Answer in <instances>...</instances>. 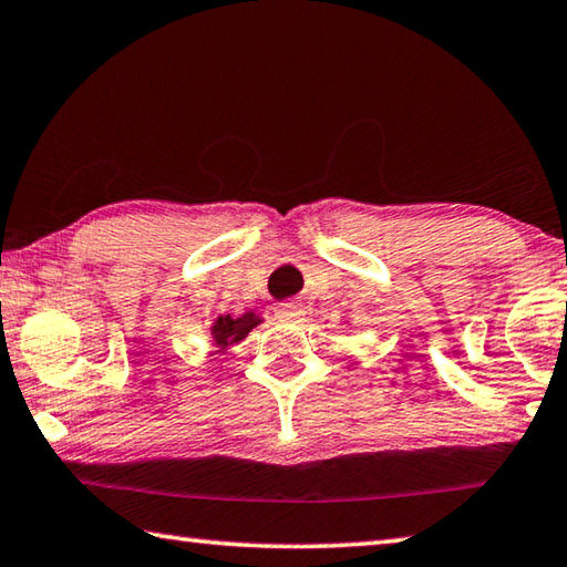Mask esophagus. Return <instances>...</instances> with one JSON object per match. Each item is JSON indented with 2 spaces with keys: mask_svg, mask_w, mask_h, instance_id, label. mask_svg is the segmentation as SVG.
Returning <instances> with one entry per match:
<instances>
[{
  "mask_svg": "<svg viewBox=\"0 0 567 567\" xmlns=\"http://www.w3.org/2000/svg\"><path fill=\"white\" fill-rule=\"evenodd\" d=\"M303 306H298L296 301H286L276 306V318L279 320H301L303 318Z\"/></svg>",
  "mask_w": 567,
  "mask_h": 567,
  "instance_id": "1",
  "label": "esophagus"
}]
</instances>
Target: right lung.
Returning <instances> with one entry per match:
<instances>
[{"label":"right lung","instance_id":"obj_1","mask_svg":"<svg viewBox=\"0 0 567 567\" xmlns=\"http://www.w3.org/2000/svg\"><path fill=\"white\" fill-rule=\"evenodd\" d=\"M259 323L251 313L241 316V318H231V316H224L215 323V340L219 346H227V343H237V340L247 338L249 330Z\"/></svg>","mask_w":567,"mask_h":567}]
</instances>
